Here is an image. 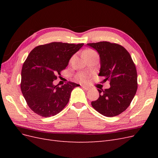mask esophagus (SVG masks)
Here are the masks:
<instances>
[{
  "instance_id": "obj_1",
  "label": "esophagus",
  "mask_w": 158,
  "mask_h": 158,
  "mask_svg": "<svg viewBox=\"0 0 158 158\" xmlns=\"http://www.w3.org/2000/svg\"><path fill=\"white\" fill-rule=\"evenodd\" d=\"M82 87L84 89H85V90H89V88L86 86V85H82Z\"/></svg>"
}]
</instances>
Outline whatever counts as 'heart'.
<instances>
[{"instance_id":"1","label":"heart","mask_w":158,"mask_h":158,"mask_svg":"<svg viewBox=\"0 0 158 158\" xmlns=\"http://www.w3.org/2000/svg\"><path fill=\"white\" fill-rule=\"evenodd\" d=\"M83 55L84 56V58L86 59L87 58H88V57H90V56H98V53H97V52L95 51H94L93 49H86V50L84 51ZM74 59V56H73L70 59V63H72V62H73ZM78 78H79V80L80 81H82V82H85V81H86V76H85L84 74H80L78 76Z\"/></svg>"}]
</instances>
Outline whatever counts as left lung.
I'll list each match as a JSON object with an SVG mask.
<instances>
[{
    "mask_svg": "<svg viewBox=\"0 0 158 158\" xmlns=\"http://www.w3.org/2000/svg\"><path fill=\"white\" fill-rule=\"evenodd\" d=\"M100 57L99 76L109 80L110 88L98 89L99 97L91 103L92 107L106 117H114L125 111L133 99L138 88L135 63L125 48L108 41L88 44Z\"/></svg>",
    "mask_w": 158,
    "mask_h": 158,
    "instance_id": "8db88e82",
    "label": "left lung"
}]
</instances>
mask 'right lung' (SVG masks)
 I'll use <instances>...</instances> for the list:
<instances>
[{"label":"right lung","mask_w":158,"mask_h":158,"mask_svg":"<svg viewBox=\"0 0 158 158\" xmlns=\"http://www.w3.org/2000/svg\"><path fill=\"white\" fill-rule=\"evenodd\" d=\"M83 45L52 42L37 46L30 52L22 66L20 88L27 106L35 113L49 117L67 105L72 91L79 84L69 82L59 86L53 81Z\"/></svg>","instance_id":"right-lung-1"}]
</instances>
